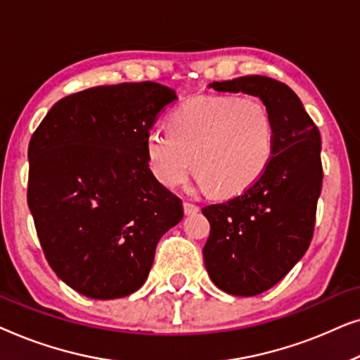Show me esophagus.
I'll use <instances>...</instances> for the list:
<instances>
[{"label":"esophagus","instance_id":"obj_1","mask_svg":"<svg viewBox=\"0 0 360 360\" xmlns=\"http://www.w3.org/2000/svg\"><path fill=\"white\" fill-rule=\"evenodd\" d=\"M184 211H185V214H195V213H198L200 208L193 203H188V201H185Z\"/></svg>","mask_w":360,"mask_h":360}]
</instances>
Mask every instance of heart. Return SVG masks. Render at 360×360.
I'll return each instance as SVG.
<instances>
[{
    "mask_svg": "<svg viewBox=\"0 0 360 360\" xmlns=\"http://www.w3.org/2000/svg\"><path fill=\"white\" fill-rule=\"evenodd\" d=\"M146 154L162 185H180L193 165L201 188L236 195L269 167L274 122L255 98L196 96L172 112L169 131L147 132Z\"/></svg>",
    "mask_w": 360,
    "mask_h": 360,
    "instance_id": "1",
    "label": "heart"
}]
</instances>
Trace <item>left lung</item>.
Wrapping results in <instances>:
<instances>
[{"label": "left lung", "mask_w": 360, "mask_h": 360, "mask_svg": "<svg viewBox=\"0 0 360 360\" xmlns=\"http://www.w3.org/2000/svg\"><path fill=\"white\" fill-rule=\"evenodd\" d=\"M216 91L259 96L274 122V154L260 179L203 208L211 231L205 267L216 287L254 297L278 283L311 243L323 185L321 136L292 88L270 77L213 82Z\"/></svg>", "instance_id": "8db88e82"}]
</instances>
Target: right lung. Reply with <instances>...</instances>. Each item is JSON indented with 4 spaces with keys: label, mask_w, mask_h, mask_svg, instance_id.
I'll return each mask as SVG.
<instances>
[{
    "label": "right lung",
    "mask_w": 360,
    "mask_h": 360,
    "mask_svg": "<svg viewBox=\"0 0 360 360\" xmlns=\"http://www.w3.org/2000/svg\"><path fill=\"white\" fill-rule=\"evenodd\" d=\"M175 91L155 82L62 98L31 137L27 205L57 277L95 300L144 285L162 236L184 218L149 169L146 137Z\"/></svg>",
    "instance_id": "right-lung-1"
}]
</instances>
